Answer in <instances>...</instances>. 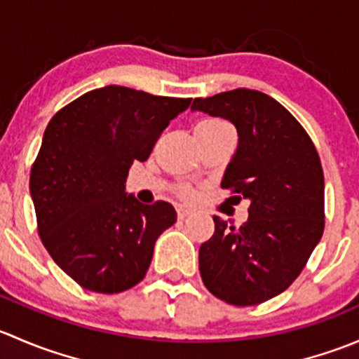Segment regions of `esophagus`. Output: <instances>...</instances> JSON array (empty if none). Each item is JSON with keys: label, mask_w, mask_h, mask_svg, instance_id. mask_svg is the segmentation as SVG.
I'll return each mask as SVG.
<instances>
[{"label": "esophagus", "mask_w": 359, "mask_h": 359, "mask_svg": "<svg viewBox=\"0 0 359 359\" xmlns=\"http://www.w3.org/2000/svg\"><path fill=\"white\" fill-rule=\"evenodd\" d=\"M187 215H191V210L187 208V206H182V205L177 206V217H179V219H186Z\"/></svg>", "instance_id": "34e87169"}]
</instances>
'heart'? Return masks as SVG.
<instances>
[{
	"mask_svg": "<svg viewBox=\"0 0 359 359\" xmlns=\"http://www.w3.org/2000/svg\"><path fill=\"white\" fill-rule=\"evenodd\" d=\"M196 126H206V128H219V126H229L226 121L222 119H217V118H205L201 121L196 123ZM184 194L186 196H191V193L187 189H184Z\"/></svg>",
	"mask_w": 359,
	"mask_h": 359,
	"instance_id": "heart-1",
	"label": "heart"
}]
</instances>
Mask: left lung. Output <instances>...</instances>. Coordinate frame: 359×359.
Listing matches in <instances>:
<instances>
[{
	"instance_id": "left-lung-1",
	"label": "left lung",
	"mask_w": 359,
	"mask_h": 359,
	"mask_svg": "<svg viewBox=\"0 0 359 359\" xmlns=\"http://www.w3.org/2000/svg\"><path fill=\"white\" fill-rule=\"evenodd\" d=\"M191 107L236 126L240 142L220 186L250 201L243 226L213 217L215 233L200 247L201 280L224 302L257 306L290 287L323 236L320 154L290 112L257 90L194 99Z\"/></svg>"
}]
</instances>
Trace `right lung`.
Segmentation results:
<instances>
[{
    "mask_svg": "<svg viewBox=\"0 0 359 359\" xmlns=\"http://www.w3.org/2000/svg\"><path fill=\"white\" fill-rule=\"evenodd\" d=\"M189 104L109 85L50 119L29 189L43 245L79 287L119 293L144 280L154 243L177 213L168 201L144 205L126 194L128 168L149 158Z\"/></svg>",
    "mask_w": 359,
    "mask_h": 359,
    "instance_id": "add662e5",
    "label": "right lung"
}]
</instances>
